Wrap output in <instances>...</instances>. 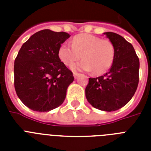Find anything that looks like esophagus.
Listing matches in <instances>:
<instances>
[{
  "instance_id": "1",
  "label": "esophagus",
  "mask_w": 151,
  "mask_h": 151,
  "mask_svg": "<svg viewBox=\"0 0 151 151\" xmlns=\"http://www.w3.org/2000/svg\"><path fill=\"white\" fill-rule=\"evenodd\" d=\"M78 75H79V73H77V72H73V77H74V78H78Z\"/></svg>"
}]
</instances>
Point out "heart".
<instances>
[{"label":"heart","mask_w":151,"mask_h":151,"mask_svg":"<svg viewBox=\"0 0 151 151\" xmlns=\"http://www.w3.org/2000/svg\"><path fill=\"white\" fill-rule=\"evenodd\" d=\"M59 56L66 66L78 61L82 56L84 59L73 64L72 68L79 70H92L95 74L100 75L112 66L115 48L109 40L101 39L92 34H81L73 37L72 45H62L59 48Z\"/></svg>","instance_id":"heart-1"}]
</instances>
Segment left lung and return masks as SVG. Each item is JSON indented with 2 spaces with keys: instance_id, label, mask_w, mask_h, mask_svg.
Wrapping results in <instances>:
<instances>
[{
  "instance_id": "left-lung-1",
  "label": "left lung",
  "mask_w": 151,
  "mask_h": 151,
  "mask_svg": "<svg viewBox=\"0 0 151 151\" xmlns=\"http://www.w3.org/2000/svg\"><path fill=\"white\" fill-rule=\"evenodd\" d=\"M104 34L114 46V60L105 74L89 78L85 96L95 108L114 111L126 105L137 89L139 60L133 46L123 37L113 32Z\"/></svg>"
}]
</instances>
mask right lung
Instances as JSON below:
<instances>
[{"instance_id": "right-lung-1", "label": "right lung", "mask_w": 151, "mask_h": 151, "mask_svg": "<svg viewBox=\"0 0 151 151\" xmlns=\"http://www.w3.org/2000/svg\"><path fill=\"white\" fill-rule=\"evenodd\" d=\"M70 37L65 32L43 29L32 35L19 51L14 85L18 97L29 109L47 112L63 103L74 78L59 59V50Z\"/></svg>"}]
</instances>
